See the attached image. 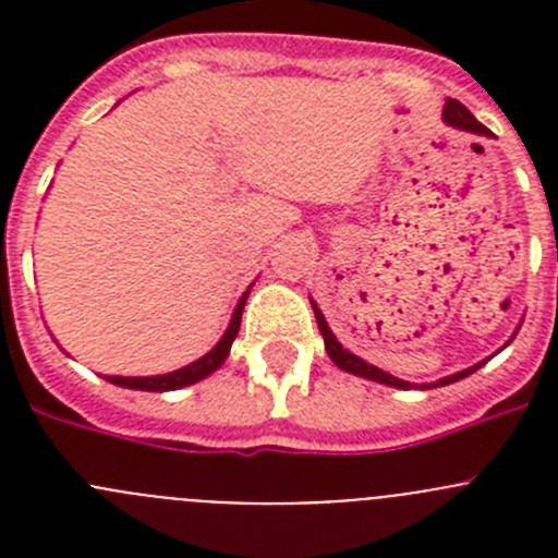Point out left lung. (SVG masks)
Instances as JSON below:
<instances>
[{"mask_svg":"<svg viewBox=\"0 0 558 558\" xmlns=\"http://www.w3.org/2000/svg\"><path fill=\"white\" fill-rule=\"evenodd\" d=\"M445 120L450 122V125L463 128V131L483 133V136L489 133V131H486V125H481V122H477L475 117H472V113L466 111V106H461V102H458V100H447ZM313 310H315V322H318V329H322V335H324V347H327V354H329V357H332L335 366L343 368V372H349V374H357V377L374 379V383H386V386H393V388H411V383H405V379L391 377V374H386V372H383V368L372 366V363H366V360H360L357 354L347 352V349H343L338 343V338H335V335H332V329L327 327V322H324L322 310L315 307V304H313ZM481 366H483V363H477V366L466 368V372H458V374H452V377L438 379V383H433V386H450V383H456V379L470 377V374L477 372V368H481ZM422 388H430V386H422Z\"/></svg>","mask_w":558,"mask_h":558,"instance_id":"left-lung-1","label":"left lung"}]
</instances>
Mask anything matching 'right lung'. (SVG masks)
I'll list each match as a JSON object with an SVG mask.
<instances>
[{
	"instance_id": "add662e5",
	"label": "right lung",
	"mask_w": 558,
	"mask_h": 558,
	"mask_svg": "<svg viewBox=\"0 0 558 558\" xmlns=\"http://www.w3.org/2000/svg\"><path fill=\"white\" fill-rule=\"evenodd\" d=\"M245 299H248V293H245L243 299H240V304H236L229 329H226V335L220 338L218 347L211 349L209 354H204L201 360H195V363H190V366L179 368V372H172V374H161V377H106V379L108 383H113V386L136 388V391H175V388L192 386V383L209 377V374L215 372V368H220V363L229 357L231 343H234L236 332H240V318H243Z\"/></svg>"
}]
</instances>
